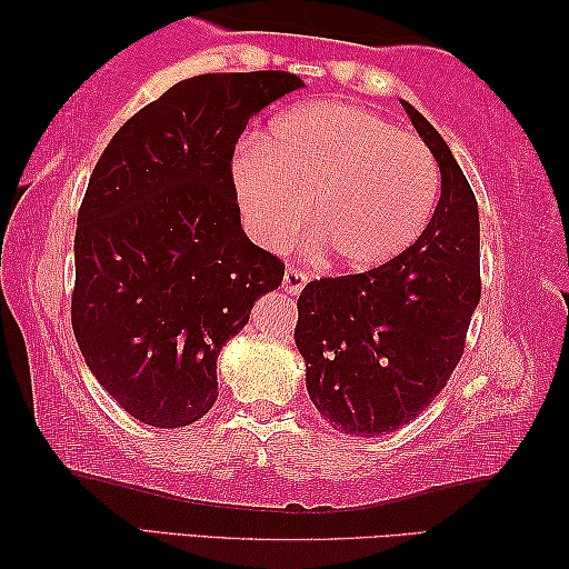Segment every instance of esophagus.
<instances>
[{"label": "esophagus", "instance_id": "1", "mask_svg": "<svg viewBox=\"0 0 569 569\" xmlns=\"http://www.w3.org/2000/svg\"><path fill=\"white\" fill-rule=\"evenodd\" d=\"M307 279H310V274H307L305 269L287 267V269H284V279H282V287H284V292H290V295H300V292L305 290Z\"/></svg>", "mask_w": 569, "mask_h": 569}]
</instances>
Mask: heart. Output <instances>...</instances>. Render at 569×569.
<instances>
[{
    "instance_id": "heart-1",
    "label": "heart",
    "mask_w": 569,
    "mask_h": 569,
    "mask_svg": "<svg viewBox=\"0 0 569 569\" xmlns=\"http://www.w3.org/2000/svg\"><path fill=\"white\" fill-rule=\"evenodd\" d=\"M234 186L251 234L284 247L307 219L335 264L370 269L423 234L441 173L416 136L350 102L320 100L279 116L264 143L234 156Z\"/></svg>"
}]
</instances>
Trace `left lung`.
<instances>
[{
  "label": "left lung",
  "mask_w": 569,
  "mask_h": 569,
  "mask_svg": "<svg viewBox=\"0 0 569 569\" xmlns=\"http://www.w3.org/2000/svg\"><path fill=\"white\" fill-rule=\"evenodd\" d=\"M403 108L441 169L431 221L403 254L315 279L297 300L307 393L335 431L356 436L396 431L441 393L481 297L477 197L439 130Z\"/></svg>",
  "instance_id": "left-lung-1"
}]
</instances>
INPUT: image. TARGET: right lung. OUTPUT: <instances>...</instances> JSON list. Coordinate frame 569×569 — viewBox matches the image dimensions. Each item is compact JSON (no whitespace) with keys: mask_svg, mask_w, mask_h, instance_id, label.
<instances>
[{"mask_svg":"<svg viewBox=\"0 0 569 569\" xmlns=\"http://www.w3.org/2000/svg\"><path fill=\"white\" fill-rule=\"evenodd\" d=\"M302 88L284 70L207 72L126 120L92 169L74 231L72 332L98 383L156 428L217 403V358L277 290L251 244L231 158L251 116Z\"/></svg>","mask_w":569,"mask_h":569,"instance_id":"1","label":"right lung"}]
</instances>
